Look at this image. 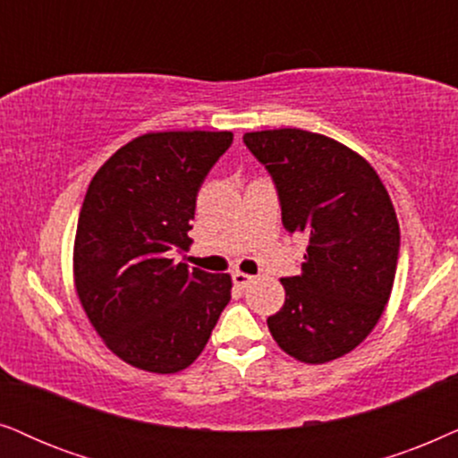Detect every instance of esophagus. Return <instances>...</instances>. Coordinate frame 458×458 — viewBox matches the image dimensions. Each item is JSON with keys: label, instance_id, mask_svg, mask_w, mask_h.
<instances>
[{"label": "esophagus", "instance_id": "34e87169", "mask_svg": "<svg viewBox=\"0 0 458 458\" xmlns=\"http://www.w3.org/2000/svg\"><path fill=\"white\" fill-rule=\"evenodd\" d=\"M233 280H234V284L239 286V289H247L249 284L253 283V276H249V274H245V272H241V270H236V272H233Z\"/></svg>", "mask_w": 458, "mask_h": 458}]
</instances>
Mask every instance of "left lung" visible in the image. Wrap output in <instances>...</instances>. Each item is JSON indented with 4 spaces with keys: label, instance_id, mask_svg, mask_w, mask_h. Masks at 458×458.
Masks as SVG:
<instances>
[{
    "label": "left lung",
    "instance_id": "left-lung-1",
    "mask_svg": "<svg viewBox=\"0 0 458 458\" xmlns=\"http://www.w3.org/2000/svg\"><path fill=\"white\" fill-rule=\"evenodd\" d=\"M245 144L276 182L284 230L308 241L300 276L280 278L284 303L267 328L295 360H337L369 337L392 295V199L367 158L322 133L283 127L245 133Z\"/></svg>",
    "mask_w": 458,
    "mask_h": 458
}]
</instances>
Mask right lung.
<instances>
[{
  "mask_svg": "<svg viewBox=\"0 0 458 458\" xmlns=\"http://www.w3.org/2000/svg\"><path fill=\"white\" fill-rule=\"evenodd\" d=\"M233 131H150L98 169L85 192L72 247V283L105 345L146 373L174 375L205 350L230 301V274L188 270L205 175Z\"/></svg>",
  "mask_w": 458,
  "mask_h": 458,
  "instance_id": "1",
  "label": "right lung"
}]
</instances>
